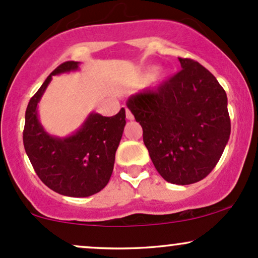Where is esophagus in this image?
<instances>
[{
    "label": "esophagus",
    "instance_id": "esophagus-1",
    "mask_svg": "<svg viewBox=\"0 0 258 258\" xmlns=\"http://www.w3.org/2000/svg\"><path fill=\"white\" fill-rule=\"evenodd\" d=\"M126 119H127V120H130V121L135 119V117H133V115H132V112L130 111L128 109H126Z\"/></svg>",
    "mask_w": 258,
    "mask_h": 258
}]
</instances>
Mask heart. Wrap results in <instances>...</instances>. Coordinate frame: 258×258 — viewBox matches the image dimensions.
Masks as SVG:
<instances>
[{"label":"heart","mask_w":258,"mask_h":258,"mask_svg":"<svg viewBox=\"0 0 258 258\" xmlns=\"http://www.w3.org/2000/svg\"><path fill=\"white\" fill-rule=\"evenodd\" d=\"M156 73H158V69H156V68H150V69L144 74V81H149V80L155 78Z\"/></svg>","instance_id":"heart-1"}]
</instances>
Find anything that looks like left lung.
Here are the masks:
<instances>
[{"label":"left lung","instance_id":"left-lung-1","mask_svg":"<svg viewBox=\"0 0 258 258\" xmlns=\"http://www.w3.org/2000/svg\"><path fill=\"white\" fill-rule=\"evenodd\" d=\"M182 70L126 105L143 128L154 166L172 184L199 182L214 170L230 136L226 91L206 68L178 58Z\"/></svg>","mask_w":258,"mask_h":258}]
</instances>
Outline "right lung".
Returning a JSON list of instances; mask_svg holds the SVG:
<instances>
[{"label":"right lung","mask_w":258,"mask_h":258,"mask_svg":"<svg viewBox=\"0 0 258 258\" xmlns=\"http://www.w3.org/2000/svg\"><path fill=\"white\" fill-rule=\"evenodd\" d=\"M79 69V61H65L44 80L26 108L23 141L26 155L44 184L65 197L86 198L102 190L110 179L126 112L121 108L108 117L92 111L72 135H49L38 117V103L52 76Z\"/></svg>","instance_id":"add662e5"}]
</instances>
